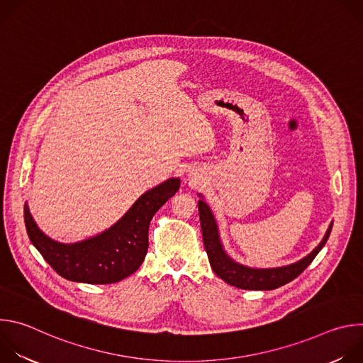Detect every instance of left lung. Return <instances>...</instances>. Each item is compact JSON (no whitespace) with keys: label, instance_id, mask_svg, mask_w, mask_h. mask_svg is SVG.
Instances as JSON below:
<instances>
[{"label":"left lung","instance_id":"obj_1","mask_svg":"<svg viewBox=\"0 0 363 363\" xmlns=\"http://www.w3.org/2000/svg\"><path fill=\"white\" fill-rule=\"evenodd\" d=\"M198 211L205 251L208 254V260L214 273L225 283L244 290H273L294 280L315 260V257L325 247L333 227V223H330L326 235L323 237L320 244L307 257L301 258L300 262L277 269H250L235 263L225 254L220 241L214 216L210 206L202 199L198 201Z\"/></svg>","mask_w":363,"mask_h":363}]
</instances>
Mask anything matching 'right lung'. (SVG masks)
<instances>
[{
    "label": "right lung",
    "instance_id": "1",
    "mask_svg": "<svg viewBox=\"0 0 363 363\" xmlns=\"http://www.w3.org/2000/svg\"><path fill=\"white\" fill-rule=\"evenodd\" d=\"M179 179L171 178L145 192L109 230L93 238L62 244L44 235L24 206L26 230L33 245L62 277L89 284H111L133 274L145 260L152 217L177 194Z\"/></svg>",
    "mask_w": 363,
    "mask_h": 363
}]
</instances>
